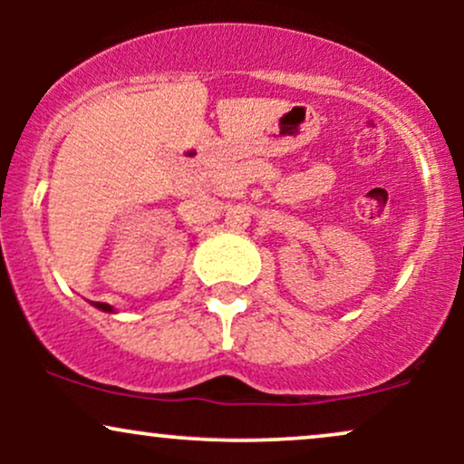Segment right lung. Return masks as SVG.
Segmentation results:
<instances>
[{"label":"right lung","mask_w":464,"mask_h":464,"mask_svg":"<svg viewBox=\"0 0 464 464\" xmlns=\"http://www.w3.org/2000/svg\"><path fill=\"white\" fill-rule=\"evenodd\" d=\"M95 307H100V310H104V312H113V307L109 305V303H93Z\"/></svg>","instance_id":"1"}]
</instances>
